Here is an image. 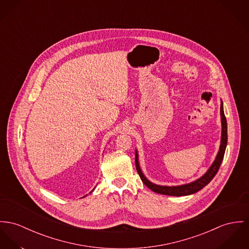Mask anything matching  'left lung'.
Here are the masks:
<instances>
[{
	"instance_id": "8db88e82",
	"label": "left lung",
	"mask_w": 249,
	"mask_h": 249,
	"mask_svg": "<svg viewBox=\"0 0 249 249\" xmlns=\"http://www.w3.org/2000/svg\"><path fill=\"white\" fill-rule=\"evenodd\" d=\"M220 115H221V125H222V132H221V143L218 153L212 162L209 170L205 172L200 178L192 181L191 183L178 185V186H161L156 185L153 182H151L142 172L139 164V158H138V152L135 149V166L137 172L142 180V182L153 192L164 195H170V196H187L191 195L195 192L201 191L204 187H206L211 180L214 178L216 173L219 171V168L221 166V163L224 158V154L226 152L227 144H228V123L224 113V106L223 101L221 99V107H220Z\"/></svg>"
}]
</instances>
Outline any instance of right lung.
Returning a JSON list of instances; mask_svg holds the SVG:
<instances>
[{
  "label": "right lung",
  "instance_id": "right-lung-1",
  "mask_svg": "<svg viewBox=\"0 0 249 249\" xmlns=\"http://www.w3.org/2000/svg\"><path fill=\"white\" fill-rule=\"evenodd\" d=\"M94 190H95V189H94ZM94 190H93V191H94ZM93 191H92V192H93ZM85 196H86V195H85ZM85 196H83V197H85Z\"/></svg>",
  "mask_w": 249,
  "mask_h": 249
}]
</instances>
